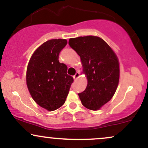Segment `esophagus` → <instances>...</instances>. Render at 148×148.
Returning <instances> with one entry per match:
<instances>
[{
    "instance_id": "obj_1",
    "label": "esophagus",
    "mask_w": 148,
    "mask_h": 148,
    "mask_svg": "<svg viewBox=\"0 0 148 148\" xmlns=\"http://www.w3.org/2000/svg\"><path fill=\"white\" fill-rule=\"evenodd\" d=\"M79 76H80V74H79V72H76L75 75H74V76H73V78H74V80H76L77 79H79Z\"/></svg>"
}]
</instances>
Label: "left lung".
<instances>
[{"instance_id": "obj_1", "label": "left lung", "mask_w": 148, "mask_h": 148, "mask_svg": "<svg viewBox=\"0 0 148 148\" xmlns=\"http://www.w3.org/2000/svg\"><path fill=\"white\" fill-rule=\"evenodd\" d=\"M69 45L81 58L84 74L88 79L86 90L79 93L86 108L97 111L114 95L119 83L118 57L109 45L99 37L70 38Z\"/></svg>"}]
</instances>
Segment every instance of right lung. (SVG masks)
<instances>
[{"instance_id":"1","label":"right lung","mask_w":148,"mask_h":148,"mask_svg":"<svg viewBox=\"0 0 148 148\" xmlns=\"http://www.w3.org/2000/svg\"><path fill=\"white\" fill-rule=\"evenodd\" d=\"M67 44L64 39L50 40L37 48L26 71V84L34 101L49 111L64 104L74 79L59 62V53Z\"/></svg>"}]
</instances>
